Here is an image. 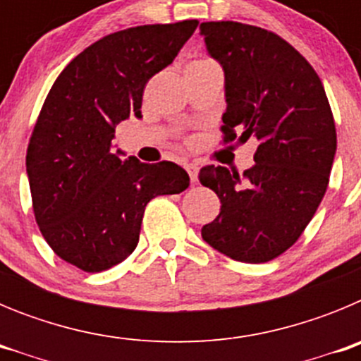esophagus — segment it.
Masks as SVG:
<instances>
[{
  "mask_svg": "<svg viewBox=\"0 0 361 361\" xmlns=\"http://www.w3.org/2000/svg\"><path fill=\"white\" fill-rule=\"evenodd\" d=\"M186 171H188V175H190L191 183H197V175H199V166H197L195 162H190V164H186Z\"/></svg>",
  "mask_w": 361,
  "mask_h": 361,
  "instance_id": "34e87169",
  "label": "esophagus"
}]
</instances>
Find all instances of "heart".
Here are the masks:
<instances>
[{
  "label": "heart",
  "instance_id": "obj_1",
  "mask_svg": "<svg viewBox=\"0 0 361 361\" xmlns=\"http://www.w3.org/2000/svg\"><path fill=\"white\" fill-rule=\"evenodd\" d=\"M195 63H212L209 59H197V61H193L191 65H195Z\"/></svg>",
  "mask_w": 361,
  "mask_h": 361
}]
</instances>
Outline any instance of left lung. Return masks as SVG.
<instances>
[{"mask_svg":"<svg viewBox=\"0 0 361 361\" xmlns=\"http://www.w3.org/2000/svg\"><path fill=\"white\" fill-rule=\"evenodd\" d=\"M200 34L224 68V142H258L242 177L224 166L200 170V184L220 199L202 238L238 262H269L298 240L324 199L336 153L333 111L314 68L275 32L208 21Z\"/></svg>","mask_w":361,"mask_h":361,"instance_id":"left-lung-1","label":"left lung"}]
</instances>
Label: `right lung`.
Wrapping results in <instances>:
<instances>
[{
	"label": "right lung",
	"instance_id": "1",
	"mask_svg": "<svg viewBox=\"0 0 361 361\" xmlns=\"http://www.w3.org/2000/svg\"><path fill=\"white\" fill-rule=\"evenodd\" d=\"M199 21L142 25L95 41L65 66L44 99L27 149L32 208L65 262L99 273L133 253L146 204L190 186L175 162L111 152L116 128L141 117L145 86L171 65Z\"/></svg>",
	"mask_w": 361,
	"mask_h": 361
}]
</instances>
